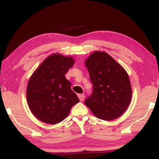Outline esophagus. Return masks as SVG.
<instances>
[{
    "label": "esophagus",
    "mask_w": 159,
    "mask_h": 159,
    "mask_svg": "<svg viewBox=\"0 0 159 159\" xmlns=\"http://www.w3.org/2000/svg\"><path fill=\"white\" fill-rule=\"evenodd\" d=\"M78 97H79V98L80 102H83V100H84L85 95H83V94H79V95H78Z\"/></svg>",
    "instance_id": "obj_1"
}]
</instances>
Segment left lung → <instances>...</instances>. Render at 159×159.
I'll return each mask as SVG.
<instances>
[{
	"label": "left lung",
	"mask_w": 159,
	"mask_h": 159,
	"mask_svg": "<svg viewBox=\"0 0 159 159\" xmlns=\"http://www.w3.org/2000/svg\"><path fill=\"white\" fill-rule=\"evenodd\" d=\"M93 83L84 103L96 117L111 120L120 116L130 103L132 89L125 70L104 52L91 54L85 61Z\"/></svg>",
	"instance_id": "1"
}]
</instances>
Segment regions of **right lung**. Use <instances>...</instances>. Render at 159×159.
I'll list each match as a JSON object with an SVG mask.
<instances>
[{
    "label": "right lung",
    "instance_id": "add662e5",
    "mask_svg": "<svg viewBox=\"0 0 159 159\" xmlns=\"http://www.w3.org/2000/svg\"><path fill=\"white\" fill-rule=\"evenodd\" d=\"M74 60L55 54L43 61L29 80L26 99L35 116L42 122L56 124L66 118L72 107L79 102L71 89L65 74Z\"/></svg>",
    "mask_w": 159,
    "mask_h": 159
}]
</instances>
